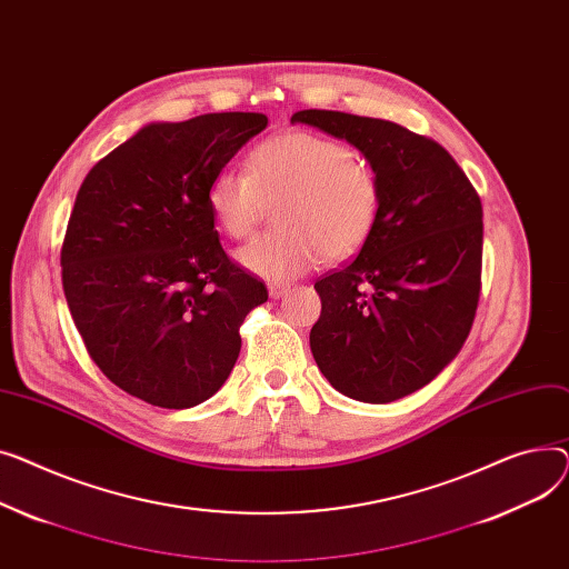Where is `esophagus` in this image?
<instances>
[{"mask_svg":"<svg viewBox=\"0 0 569 569\" xmlns=\"http://www.w3.org/2000/svg\"><path fill=\"white\" fill-rule=\"evenodd\" d=\"M289 291H291V284H280V282L269 284V296H271V298H282V296H287Z\"/></svg>","mask_w":569,"mask_h":569,"instance_id":"esophagus-1","label":"esophagus"}]
</instances>
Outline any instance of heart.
Wrapping results in <instances>:
<instances>
[{"mask_svg":"<svg viewBox=\"0 0 569 569\" xmlns=\"http://www.w3.org/2000/svg\"><path fill=\"white\" fill-rule=\"evenodd\" d=\"M276 224L237 250L252 276L287 282L323 257L345 259L360 250L377 224L379 181L347 144L308 130H291L254 147L248 172L222 170L207 190L216 224L246 239L278 204Z\"/></svg>","mask_w":569,"mask_h":569,"instance_id":"1","label":"heart"}]
</instances>
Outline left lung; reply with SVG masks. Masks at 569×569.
Here are the masks:
<instances>
[{
  "label": "left lung",
  "instance_id": "obj_1",
  "mask_svg": "<svg viewBox=\"0 0 569 569\" xmlns=\"http://www.w3.org/2000/svg\"><path fill=\"white\" fill-rule=\"evenodd\" d=\"M291 123L347 140L379 181V216L358 257L315 282L310 349L321 375L367 405L443 372L469 338L482 273V204L455 158L392 121L303 110Z\"/></svg>",
  "mask_w": 569,
  "mask_h": 569
}]
</instances>
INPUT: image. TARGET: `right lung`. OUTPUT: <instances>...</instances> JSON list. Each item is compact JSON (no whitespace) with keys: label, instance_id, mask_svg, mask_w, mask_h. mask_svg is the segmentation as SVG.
<instances>
[{"label":"right lung","instance_id":"right-lung-1","mask_svg":"<svg viewBox=\"0 0 569 569\" xmlns=\"http://www.w3.org/2000/svg\"><path fill=\"white\" fill-rule=\"evenodd\" d=\"M269 126L259 112L153 121L82 181L61 248L66 303L93 362L160 409L213 397L241 351L239 328L269 300L233 263L207 190Z\"/></svg>","mask_w":569,"mask_h":569}]
</instances>
